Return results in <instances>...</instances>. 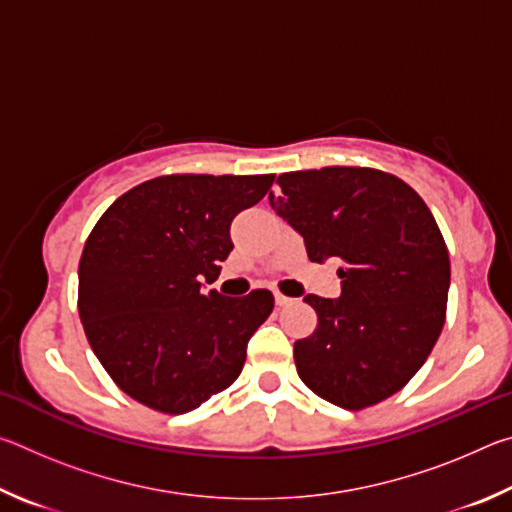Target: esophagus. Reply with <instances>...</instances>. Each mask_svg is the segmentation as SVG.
I'll return each instance as SVG.
<instances>
[{
  "mask_svg": "<svg viewBox=\"0 0 512 512\" xmlns=\"http://www.w3.org/2000/svg\"><path fill=\"white\" fill-rule=\"evenodd\" d=\"M289 302H291V298L282 296L280 291H275V305H277V307H284V305H289Z\"/></svg>",
  "mask_w": 512,
  "mask_h": 512,
  "instance_id": "esophagus-1",
  "label": "esophagus"
}]
</instances>
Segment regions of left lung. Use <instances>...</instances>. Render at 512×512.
<instances>
[{
	"instance_id": "left-lung-1",
	"label": "left lung",
	"mask_w": 512,
	"mask_h": 512,
	"mask_svg": "<svg viewBox=\"0 0 512 512\" xmlns=\"http://www.w3.org/2000/svg\"><path fill=\"white\" fill-rule=\"evenodd\" d=\"M273 210L305 239L311 262H339L341 296L305 302L318 327L293 345L318 397L359 411L406 386L445 325L449 255L422 198L391 173L325 167L282 173Z\"/></svg>"
}]
</instances>
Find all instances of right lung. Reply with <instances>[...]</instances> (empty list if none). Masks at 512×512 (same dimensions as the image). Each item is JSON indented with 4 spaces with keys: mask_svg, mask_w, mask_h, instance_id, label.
Returning <instances> with one entry per match:
<instances>
[{
    "mask_svg": "<svg viewBox=\"0 0 512 512\" xmlns=\"http://www.w3.org/2000/svg\"><path fill=\"white\" fill-rule=\"evenodd\" d=\"M275 176H160L119 196L85 241L79 316L115 384L149 409H198L239 377L273 293L203 291L232 246L230 223Z\"/></svg>",
    "mask_w": 512,
    "mask_h": 512,
    "instance_id": "add662e5",
    "label": "right lung"
}]
</instances>
